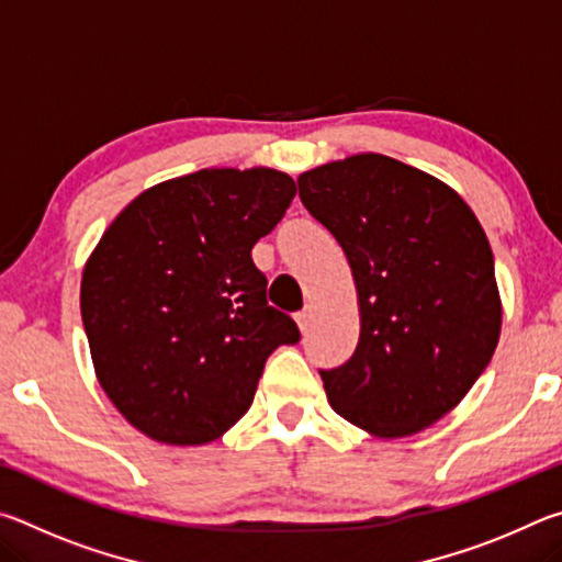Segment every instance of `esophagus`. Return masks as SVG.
<instances>
[{
  "mask_svg": "<svg viewBox=\"0 0 562 562\" xmlns=\"http://www.w3.org/2000/svg\"><path fill=\"white\" fill-rule=\"evenodd\" d=\"M294 319H297V327H300L302 331H307L310 322H312V312H310V310H302V312H297V315H294Z\"/></svg>",
  "mask_w": 562,
  "mask_h": 562,
  "instance_id": "1",
  "label": "esophagus"
}]
</instances>
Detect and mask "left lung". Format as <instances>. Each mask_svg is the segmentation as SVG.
<instances>
[{"label":"left lung","mask_w":562,"mask_h":562,"mask_svg":"<svg viewBox=\"0 0 562 562\" xmlns=\"http://www.w3.org/2000/svg\"><path fill=\"white\" fill-rule=\"evenodd\" d=\"M302 205L345 250L359 345L322 369L331 408L382 439L412 436L469 394L501 337L493 252L461 195L379 154L297 178Z\"/></svg>","instance_id":"left-lung-1"}]
</instances>
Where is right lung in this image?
Here are the masks:
<instances>
[{"instance_id": "add662e5", "label": "right lung", "mask_w": 562, "mask_h": 562, "mask_svg": "<svg viewBox=\"0 0 562 562\" xmlns=\"http://www.w3.org/2000/svg\"><path fill=\"white\" fill-rule=\"evenodd\" d=\"M294 193L272 168H205L144 190L101 235L81 278L83 329L103 392L150 439L223 436L272 351L300 341L250 255Z\"/></svg>"}]
</instances>
